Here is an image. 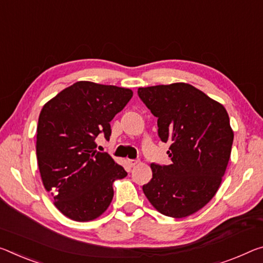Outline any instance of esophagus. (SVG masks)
Wrapping results in <instances>:
<instances>
[{
    "label": "esophagus",
    "mask_w": 263,
    "mask_h": 263,
    "mask_svg": "<svg viewBox=\"0 0 263 263\" xmlns=\"http://www.w3.org/2000/svg\"><path fill=\"white\" fill-rule=\"evenodd\" d=\"M126 162H127V165L130 166V167H135L136 165L139 164V160H136V159H127Z\"/></svg>",
    "instance_id": "obj_1"
}]
</instances>
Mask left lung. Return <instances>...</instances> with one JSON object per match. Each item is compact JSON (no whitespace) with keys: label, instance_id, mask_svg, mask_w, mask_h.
Listing matches in <instances>:
<instances>
[{"label":"left lung","instance_id":"1","mask_svg":"<svg viewBox=\"0 0 263 263\" xmlns=\"http://www.w3.org/2000/svg\"><path fill=\"white\" fill-rule=\"evenodd\" d=\"M138 96L158 118V135L170 143L172 160L151 164L144 194L161 214L186 218L207 205L221 184L234 138L228 114L187 83L139 87Z\"/></svg>","mask_w":263,"mask_h":263}]
</instances>
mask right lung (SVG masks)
I'll return each instance as SVG.
<instances>
[{
  "label": "right lung",
  "instance_id": "right-lung-1",
  "mask_svg": "<svg viewBox=\"0 0 263 263\" xmlns=\"http://www.w3.org/2000/svg\"><path fill=\"white\" fill-rule=\"evenodd\" d=\"M130 89L81 81L44 104L37 125L36 154L44 189L66 218L84 222L110 206L114 181L127 176L95 139H110V122L130 102Z\"/></svg>",
  "mask_w": 263,
  "mask_h": 263
}]
</instances>
